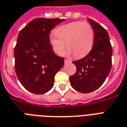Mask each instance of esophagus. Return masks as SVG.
<instances>
[{
	"label": "esophagus",
	"mask_w": 127,
	"mask_h": 127,
	"mask_svg": "<svg viewBox=\"0 0 127 127\" xmlns=\"http://www.w3.org/2000/svg\"><path fill=\"white\" fill-rule=\"evenodd\" d=\"M70 61H69V60L68 59H65L64 60V63L65 64H67V63H70Z\"/></svg>",
	"instance_id": "34e87169"
}]
</instances>
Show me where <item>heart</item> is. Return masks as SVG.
I'll return each mask as SVG.
<instances>
[{"mask_svg": "<svg viewBox=\"0 0 127 127\" xmlns=\"http://www.w3.org/2000/svg\"><path fill=\"white\" fill-rule=\"evenodd\" d=\"M55 34L50 35V43L59 56L64 55L66 45L74 57H84L90 52L94 42L93 27L85 22L76 21L61 26L55 29Z\"/></svg>", "mask_w": 127, "mask_h": 127, "instance_id": "1", "label": "heart"}]
</instances>
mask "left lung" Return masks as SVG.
<instances>
[{
    "label": "left lung",
    "mask_w": 127,
    "mask_h": 127,
    "mask_svg": "<svg viewBox=\"0 0 127 127\" xmlns=\"http://www.w3.org/2000/svg\"><path fill=\"white\" fill-rule=\"evenodd\" d=\"M94 30L92 49L86 57L73 61L76 73L70 76L71 86L81 93H90L103 84L112 65V47L107 30L92 19L88 18Z\"/></svg>",
    "instance_id": "left-lung-1"
}]
</instances>
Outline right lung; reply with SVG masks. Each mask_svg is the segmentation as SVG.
Here are the masks:
<instances>
[{
    "instance_id": "right-lung-1",
    "label": "right lung",
    "mask_w": 127,
    "mask_h": 127,
    "mask_svg": "<svg viewBox=\"0 0 127 127\" xmlns=\"http://www.w3.org/2000/svg\"><path fill=\"white\" fill-rule=\"evenodd\" d=\"M64 19L38 18L21 30L14 47V68L23 86L35 94L53 88L55 76L64 65V59L53 51L49 32Z\"/></svg>"
}]
</instances>
